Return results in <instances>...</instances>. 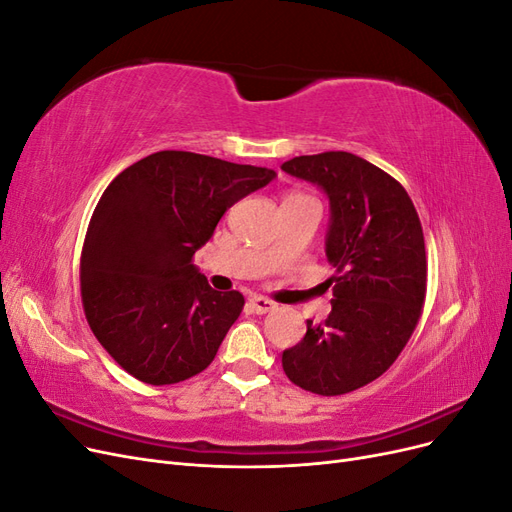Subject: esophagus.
I'll return each mask as SVG.
<instances>
[{"mask_svg":"<svg viewBox=\"0 0 512 512\" xmlns=\"http://www.w3.org/2000/svg\"><path fill=\"white\" fill-rule=\"evenodd\" d=\"M250 303H252V307H254V312H256V314H269V312H273V309L277 307V303H275V301L265 299V297H252V299H250Z\"/></svg>","mask_w":512,"mask_h":512,"instance_id":"34e87169","label":"esophagus"}]
</instances>
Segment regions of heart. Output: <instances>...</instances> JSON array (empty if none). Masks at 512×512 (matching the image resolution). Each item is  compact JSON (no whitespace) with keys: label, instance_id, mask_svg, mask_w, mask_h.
Returning <instances> with one entry per match:
<instances>
[{"label":"heart","instance_id":"heart-1","mask_svg":"<svg viewBox=\"0 0 512 512\" xmlns=\"http://www.w3.org/2000/svg\"><path fill=\"white\" fill-rule=\"evenodd\" d=\"M290 196H303V194H290ZM290 196H286V198H290Z\"/></svg>","mask_w":512,"mask_h":512}]
</instances>
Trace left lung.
<instances>
[{
	"label": "left lung",
	"instance_id": "8db88e82",
	"mask_svg": "<svg viewBox=\"0 0 512 512\" xmlns=\"http://www.w3.org/2000/svg\"><path fill=\"white\" fill-rule=\"evenodd\" d=\"M331 200L327 258L333 309L284 350L290 382L335 397L374 382L406 348L423 314L427 256L412 198L395 177L348 151H324L282 164Z\"/></svg>",
	"mask_w": 512,
	"mask_h": 512
}]
</instances>
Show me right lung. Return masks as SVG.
I'll list each match as a JSON object with an SVG mask.
<instances>
[{"label": "right lung", "mask_w": 512, "mask_h": 512, "mask_svg": "<svg viewBox=\"0 0 512 512\" xmlns=\"http://www.w3.org/2000/svg\"><path fill=\"white\" fill-rule=\"evenodd\" d=\"M275 170L158 151L108 183L81 252L85 318L136 380L164 386L207 369L245 305L194 267L220 218Z\"/></svg>", "instance_id": "add662e5"}]
</instances>
